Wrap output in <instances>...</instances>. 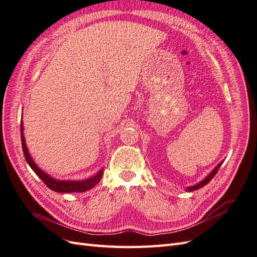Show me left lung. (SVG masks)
<instances>
[{
    "label": "left lung",
    "mask_w": 257,
    "mask_h": 257,
    "mask_svg": "<svg viewBox=\"0 0 257 257\" xmlns=\"http://www.w3.org/2000/svg\"><path fill=\"white\" fill-rule=\"evenodd\" d=\"M222 163L223 162H221L220 163V164L219 165H217L213 170H212V172H211V174H210L207 178H205L204 179V180L203 181H201V182H199L198 184H196V185H193V186H190V188H188V189H186V190H188L189 192H192V191H195V190H198V189H200V188H203V186H205L207 183H209L210 181H211L212 180V178L216 175V173H217V170H219L220 169V167H221V165H222Z\"/></svg>",
    "instance_id": "obj_1"
}]
</instances>
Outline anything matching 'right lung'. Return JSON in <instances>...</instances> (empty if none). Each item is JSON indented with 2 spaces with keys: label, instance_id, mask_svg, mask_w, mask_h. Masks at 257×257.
Returning a JSON list of instances; mask_svg holds the SVG:
<instances>
[{
  "label": "right lung",
  "instance_id": "right-lung-1",
  "mask_svg": "<svg viewBox=\"0 0 257 257\" xmlns=\"http://www.w3.org/2000/svg\"><path fill=\"white\" fill-rule=\"evenodd\" d=\"M21 144H22V150L23 154H25V158L28 162V164L30 167L34 170V173L42 179V181L48 186V188L54 192H59V193H72V192H85L90 189H92L93 186L97 184L99 182L100 179H102L103 176V169L100 172L95 175L94 177H92L90 179H87V180L83 181H60L56 180V179L51 178L46 173H44L42 169L37 167V165L33 162V160L31 159L28 148L26 146V141L25 137H23V125L21 123Z\"/></svg>",
  "mask_w": 257,
  "mask_h": 257
}]
</instances>
